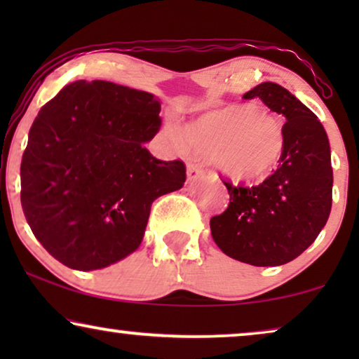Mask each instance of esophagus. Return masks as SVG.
Instances as JSON below:
<instances>
[{"instance_id": "1", "label": "esophagus", "mask_w": 359, "mask_h": 359, "mask_svg": "<svg viewBox=\"0 0 359 359\" xmlns=\"http://www.w3.org/2000/svg\"><path fill=\"white\" fill-rule=\"evenodd\" d=\"M203 173H204V171L199 165L188 163V166H186V176H188V181H196L198 178H201V176H203Z\"/></svg>"}]
</instances>
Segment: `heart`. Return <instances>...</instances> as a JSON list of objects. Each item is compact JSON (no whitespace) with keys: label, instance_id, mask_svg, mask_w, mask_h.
Listing matches in <instances>:
<instances>
[{"label":"heart","instance_id":"b5f03b06","mask_svg":"<svg viewBox=\"0 0 359 359\" xmlns=\"http://www.w3.org/2000/svg\"><path fill=\"white\" fill-rule=\"evenodd\" d=\"M165 135L181 151L191 147L209 155L220 173L237 181L266 178L286 154L283 121L257 102L208 111L188 122L183 130L168 124Z\"/></svg>","mask_w":359,"mask_h":359}]
</instances>
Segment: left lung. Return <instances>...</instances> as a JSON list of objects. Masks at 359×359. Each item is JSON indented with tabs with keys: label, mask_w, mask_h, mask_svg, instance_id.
<instances>
[{
	"label": "left lung",
	"mask_w": 359,
	"mask_h": 359,
	"mask_svg": "<svg viewBox=\"0 0 359 359\" xmlns=\"http://www.w3.org/2000/svg\"><path fill=\"white\" fill-rule=\"evenodd\" d=\"M259 97L286 119V154L278 170L252 188L227 186L229 208L210 219V233L227 257L253 266L297 258L325 227L332 209L330 144L317 116L292 93L259 83L243 100Z\"/></svg>",
	"instance_id": "8db88e82"
}]
</instances>
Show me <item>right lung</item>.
Here are the masks:
<instances>
[{"label": "right lung", "mask_w": 359, "mask_h": 359, "mask_svg": "<svg viewBox=\"0 0 359 359\" xmlns=\"http://www.w3.org/2000/svg\"><path fill=\"white\" fill-rule=\"evenodd\" d=\"M160 100L111 81H75L39 111L21 161L32 233L78 271L111 266L140 247L156 198L183 188L184 163L145 149Z\"/></svg>", "instance_id": "right-lung-1"}]
</instances>
